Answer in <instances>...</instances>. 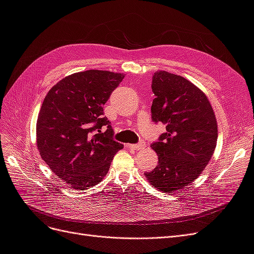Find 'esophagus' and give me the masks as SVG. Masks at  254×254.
<instances>
[{"instance_id": "esophagus-1", "label": "esophagus", "mask_w": 254, "mask_h": 254, "mask_svg": "<svg viewBox=\"0 0 254 254\" xmlns=\"http://www.w3.org/2000/svg\"><path fill=\"white\" fill-rule=\"evenodd\" d=\"M146 146L145 142H141L139 144H126V147L132 148V149H142Z\"/></svg>"}]
</instances>
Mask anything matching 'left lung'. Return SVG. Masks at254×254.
Masks as SVG:
<instances>
[{"label": "left lung", "mask_w": 254, "mask_h": 254, "mask_svg": "<svg viewBox=\"0 0 254 254\" xmlns=\"http://www.w3.org/2000/svg\"><path fill=\"white\" fill-rule=\"evenodd\" d=\"M153 122L166 132L152 143L159 163L145 173L157 190L178 191L198 178L209 164L217 143V122L203 92L182 76L159 71L152 75Z\"/></svg>", "instance_id": "1"}]
</instances>
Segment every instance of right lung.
<instances>
[{
    "instance_id": "1",
    "label": "right lung",
    "mask_w": 254,
    "mask_h": 254,
    "mask_svg": "<svg viewBox=\"0 0 254 254\" xmlns=\"http://www.w3.org/2000/svg\"><path fill=\"white\" fill-rule=\"evenodd\" d=\"M125 76L88 70L63 78L45 96L37 120V147L60 180L87 190L103 180L124 145L113 140L103 107Z\"/></svg>"
}]
</instances>
